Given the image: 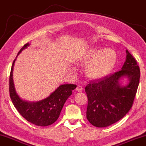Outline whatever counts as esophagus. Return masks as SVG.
Here are the masks:
<instances>
[{
  "mask_svg": "<svg viewBox=\"0 0 146 146\" xmlns=\"http://www.w3.org/2000/svg\"><path fill=\"white\" fill-rule=\"evenodd\" d=\"M83 91V88L81 86H77L76 88V91L77 92H81V91Z\"/></svg>",
  "mask_w": 146,
  "mask_h": 146,
  "instance_id": "34e87169",
  "label": "esophagus"
}]
</instances>
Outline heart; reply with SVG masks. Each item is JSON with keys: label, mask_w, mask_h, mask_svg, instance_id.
<instances>
[{"label": "heart", "mask_w": 146, "mask_h": 146, "mask_svg": "<svg viewBox=\"0 0 146 146\" xmlns=\"http://www.w3.org/2000/svg\"><path fill=\"white\" fill-rule=\"evenodd\" d=\"M76 59L80 65H87L85 71L87 78L100 80L113 71L117 63V55L111 48H90L83 50Z\"/></svg>", "instance_id": "b5f03b06"}]
</instances>
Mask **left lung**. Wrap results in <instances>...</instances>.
<instances>
[{"mask_svg":"<svg viewBox=\"0 0 146 146\" xmlns=\"http://www.w3.org/2000/svg\"><path fill=\"white\" fill-rule=\"evenodd\" d=\"M128 79L125 85L122 80ZM140 79V70L135 59L126 50V59L120 71L85 87L88 98L87 119L98 127L116 123L129 111L133 104Z\"/></svg>","mask_w":146,"mask_h":146,"instance_id":"left-lung-1","label":"left lung"}]
</instances>
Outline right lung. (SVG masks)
<instances>
[{"mask_svg":"<svg viewBox=\"0 0 146 146\" xmlns=\"http://www.w3.org/2000/svg\"><path fill=\"white\" fill-rule=\"evenodd\" d=\"M29 46V43L23 46L13 63L9 78L10 97L15 108L25 119L36 125L48 126L57 121L65 102L71 96L72 91L76 88L77 85L62 84L48 97L38 102H29L21 98L15 90L13 67L19 54Z\"/></svg>","mask_w":146,"mask_h":146,"instance_id":"obj_1","label":"right lung"}]
</instances>
